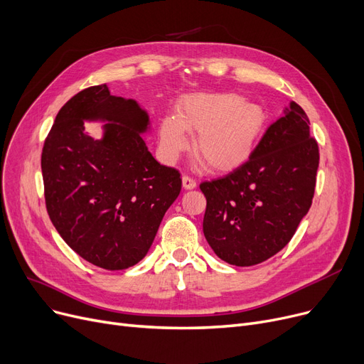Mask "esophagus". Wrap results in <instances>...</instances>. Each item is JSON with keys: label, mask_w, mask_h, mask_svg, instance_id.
Listing matches in <instances>:
<instances>
[{"label": "esophagus", "mask_w": 364, "mask_h": 364, "mask_svg": "<svg viewBox=\"0 0 364 364\" xmlns=\"http://www.w3.org/2000/svg\"><path fill=\"white\" fill-rule=\"evenodd\" d=\"M183 187H184V188H187V190H190V188H195V187H196V181H195L192 177L183 176Z\"/></svg>", "instance_id": "esophagus-1"}]
</instances>
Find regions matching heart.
Returning a JSON list of instances; mask_svg holds the SVG:
<instances>
[{
  "label": "heart",
  "mask_w": 364,
  "mask_h": 364,
  "mask_svg": "<svg viewBox=\"0 0 364 364\" xmlns=\"http://www.w3.org/2000/svg\"><path fill=\"white\" fill-rule=\"evenodd\" d=\"M267 125V113L258 103L236 92L195 94L183 99L178 114L161 122V149L166 161H174L188 147L187 132H198L196 155L209 168L227 172L243 165L254 153Z\"/></svg>",
  "instance_id": "1"
}]
</instances>
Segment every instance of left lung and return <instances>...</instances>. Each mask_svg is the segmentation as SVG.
Wrapping results in <instances>:
<instances>
[{
  "label": "left lung",
  "mask_w": 364,
  "mask_h": 364,
  "mask_svg": "<svg viewBox=\"0 0 364 364\" xmlns=\"http://www.w3.org/2000/svg\"><path fill=\"white\" fill-rule=\"evenodd\" d=\"M310 121L291 102L252 155L221 178L200 183L203 235L223 261L250 267L289 243L313 202L318 146Z\"/></svg>",
  "instance_id": "8db88e82"
}]
</instances>
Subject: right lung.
Instances as JSON below:
<instances>
[{"instance_id":"right-lung-1","label":"right lung","mask_w":364,"mask_h":364,"mask_svg":"<svg viewBox=\"0 0 364 364\" xmlns=\"http://www.w3.org/2000/svg\"><path fill=\"white\" fill-rule=\"evenodd\" d=\"M85 120H106L104 137ZM149 114L107 85L75 94L59 110L44 141L46 206L62 239L105 270H124L149 252L166 209L181 190L180 172L161 165L141 137Z\"/></svg>"}]
</instances>
